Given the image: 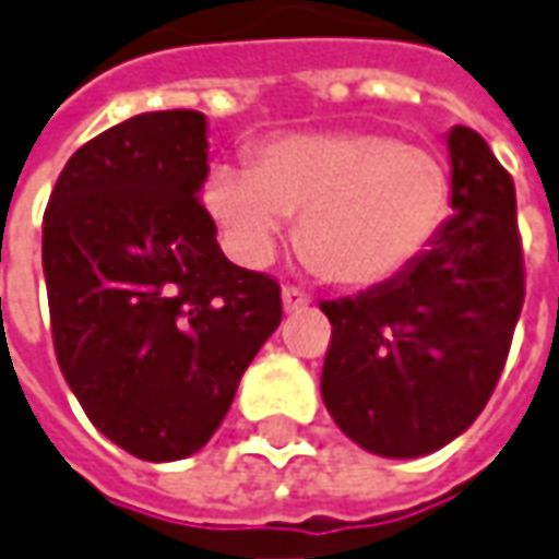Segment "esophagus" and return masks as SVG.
Masks as SVG:
<instances>
[{
    "label": "esophagus",
    "instance_id": "obj_1",
    "mask_svg": "<svg viewBox=\"0 0 559 559\" xmlns=\"http://www.w3.org/2000/svg\"><path fill=\"white\" fill-rule=\"evenodd\" d=\"M307 305H310V298H307L301 288H295V286L283 288V307H286L288 313H295V310H305Z\"/></svg>",
    "mask_w": 559,
    "mask_h": 559
}]
</instances>
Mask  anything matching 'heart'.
Masks as SVG:
<instances>
[{
    "label": "heart",
    "instance_id": "1",
    "mask_svg": "<svg viewBox=\"0 0 559 559\" xmlns=\"http://www.w3.org/2000/svg\"><path fill=\"white\" fill-rule=\"evenodd\" d=\"M202 197L242 261H267L286 218H298V252L313 273L372 288L428 254L452 209V181L433 150L384 131H295L264 138L249 171L215 168Z\"/></svg>",
    "mask_w": 559,
    "mask_h": 559
}]
</instances>
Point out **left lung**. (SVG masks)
<instances>
[{
	"label": "left lung",
	"mask_w": 559,
	"mask_h": 559,
	"mask_svg": "<svg viewBox=\"0 0 559 559\" xmlns=\"http://www.w3.org/2000/svg\"><path fill=\"white\" fill-rule=\"evenodd\" d=\"M455 215L384 286L323 301L320 391L354 443L415 459L474 425L496 391L526 298L514 178L480 134L449 131Z\"/></svg>",
	"instance_id": "8db88e82"
}]
</instances>
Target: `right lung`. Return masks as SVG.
<instances>
[{"label":"right lung","mask_w":559,"mask_h":559,"mask_svg":"<svg viewBox=\"0 0 559 559\" xmlns=\"http://www.w3.org/2000/svg\"><path fill=\"white\" fill-rule=\"evenodd\" d=\"M205 150L197 110L131 116L67 159L45 205L58 366L92 425L144 462L209 443L283 320L280 283L221 252Z\"/></svg>","instance_id":"obj_1"}]
</instances>
